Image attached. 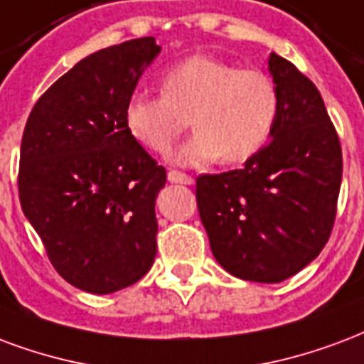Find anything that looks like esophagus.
I'll list each match as a JSON object with an SVG mask.
<instances>
[{"instance_id":"1","label":"esophagus","mask_w":364,"mask_h":364,"mask_svg":"<svg viewBox=\"0 0 364 364\" xmlns=\"http://www.w3.org/2000/svg\"><path fill=\"white\" fill-rule=\"evenodd\" d=\"M168 181L169 183H181V185H193L195 179L187 173H181V171H175V169H169L168 171Z\"/></svg>"}]
</instances>
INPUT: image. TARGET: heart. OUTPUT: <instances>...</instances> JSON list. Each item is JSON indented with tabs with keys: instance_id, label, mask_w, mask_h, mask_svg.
Returning a JSON list of instances; mask_svg holds the SVG:
<instances>
[{
	"instance_id": "b5f03b06",
	"label": "heart",
	"mask_w": 364,
	"mask_h": 364,
	"mask_svg": "<svg viewBox=\"0 0 364 364\" xmlns=\"http://www.w3.org/2000/svg\"><path fill=\"white\" fill-rule=\"evenodd\" d=\"M278 115L279 90L268 73L191 55L164 71L161 94L134 92L123 119L134 141L166 154L191 117L196 131L171 160L196 166L218 158L225 164L250 160L270 141Z\"/></svg>"
}]
</instances>
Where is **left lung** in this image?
<instances>
[{"mask_svg": "<svg viewBox=\"0 0 364 364\" xmlns=\"http://www.w3.org/2000/svg\"><path fill=\"white\" fill-rule=\"evenodd\" d=\"M279 90L272 142L243 169L200 175L196 204L210 249L231 276L279 284L328 243L340 196L341 146L318 88L270 53Z\"/></svg>", "mask_w": 364, "mask_h": 364, "instance_id": "1", "label": "left lung"}]
</instances>
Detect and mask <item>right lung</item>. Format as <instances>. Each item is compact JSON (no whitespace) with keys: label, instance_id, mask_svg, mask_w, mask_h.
Wrapping results in <instances>:
<instances>
[{"label":"right lung","instance_id":"obj_1","mask_svg":"<svg viewBox=\"0 0 364 364\" xmlns=\"http://www.w3.org/2000/svg\"><path fill=\"white\" fill-rule=\"evenodd\" d=\"M160 46L152 36L80 59L32 107L18 198L61 278L106 295L156 258V196L166 169L125 127V106Z\"/></svg>","mask_w":364,"mask_h":364}]
</instances>
